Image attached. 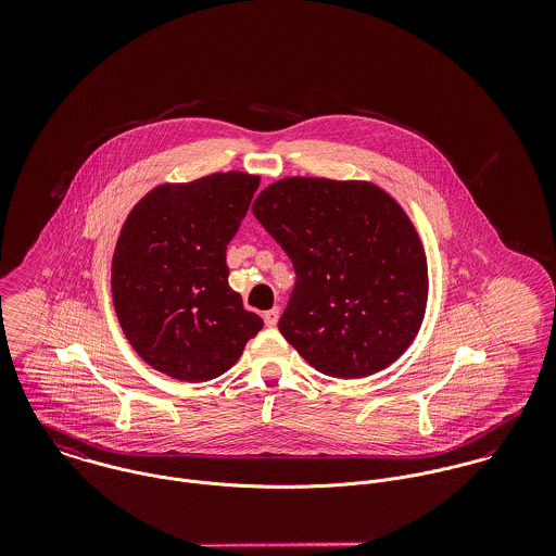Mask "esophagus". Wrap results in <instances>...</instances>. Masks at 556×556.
Listing matches in <instances>:
<instances>
[{"mask_svg": "<svg viewBox=\"0 0 556 556\" xmlns=\"http://www.w3.org/2000/svg\"><path fill=\"white\" fill-rule=\"evenodd\" d=\"M278 317H280V311H278V308H271V311L263 313V320H265V325H267V327H276Z\"/></svg>", "mask_w": 556, "mask_h": 556, "instance_id": "obj_1", "label": "esophagus"}]
</instances>
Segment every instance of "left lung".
<instances>
[{
  "mask_svg": "<svg viewBox=\"0 0 556 556\" xmlns=\"http://www.w3.org/2000/svg\"><path fill=\"white\" fill-rule=\"evenodd\" d=\"M252 214L295 269L278 329L298 353L336 379L396 362L428 298L424 248L396 201L366 181L287 177Z\"/></svg>",
  "mask_w": 556,
  "mask_h": 556,
  "instance_id": "1",
  "label": "left lung"
}]
</instances>
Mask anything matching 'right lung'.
Listing matches in <instances>:
<instances>
[{
  "label": "right lung",
  "mask_w": 556,
  "mask_h": 556,
  "mask_svg": "<svg viewBox=\"0 0 556 556\" xmlns=\"http://www.w3.org/2000/svg\"><path fill=\"white\" fill-rule=\"evenodd\" d=\"M256 188L258 177L239 170L166 184L124 223L111 265L115 313L132 349L173 379L220 377L263 327L229 287L227 265Z\"/></svg>",
  "instance_id": "obj_1"
}]
</instances>
